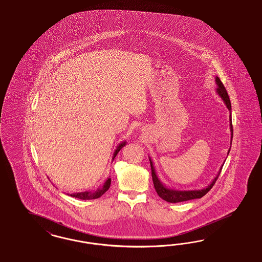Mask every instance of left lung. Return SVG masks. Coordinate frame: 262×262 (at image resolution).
<instances>
[{"label":"left lung","instance_id":"1","mask_svg":"<svg viewBox=\"0 0 262 262\" xmlns=\"http://www.w3.org/2000/svg\"><path fill=\"white\" fill-rule=\"evenodd\" d=\"M215 82H216V84L218 86V88H216L217 94L224 101V103L226 104V106L228 107V110L230 111H231L230 97L228 95V92H227L226 88L224 86L221 79H219L218 77H216L215 78ZM230 132H231V139L230 140L232 141L233 132H232V123H231V117L230 116ZM230 151V148L229 151H228V155H229ZM149 159H150V163H151V178H152V182H154V186H155L156 191H157V193H158L159 197L163 199L164 201H166L168 203H180V202H185V201H189V200H193V199L202 198L203 196L206 195L208 191L212 188V186L216 183L219 174L221 173V169H222V167H221L220 171L218 172V174L215 177L214 180L206 188L198 189V190H176V189H172V188L167 187L165 184L161 183V181L159 180V178L158 177V174H157V172H156V169H155V166H154V163L151 161V158H149Z\"/></svg>","mask_w":262,"mask_h":262}]
</instances>
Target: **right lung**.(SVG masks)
I'll list each match as a JSON object with an SVG mask.
<instances>
[{"label": "right lung", "instance_id": "obj_1", "mask_svg": "<svg viewBox=\"0 0 262 262\" xmlns=\"http://www.w3.org/2000/svg\"><path fill=\"white\" fill-rule=\"evenodd\" d=\"M126 143H127L126 141H123V142L120 143L119 145L117 146L116 150L114 151V154H113L112 161H113V159H115V157L117 156V154L119 152L120 150L126 145ZM111 178H107V180L103 183V186L97 188V190L84 191V192H79V193H73V194H70V196L74 197V198L80 199V200H92V199L100 198L103 194H104L106 191L108 190V188L111 187ZM67 195H69V194H67Z\"/></svg>", "mask_w": 262, "mask_h": 262}]
</instances>
